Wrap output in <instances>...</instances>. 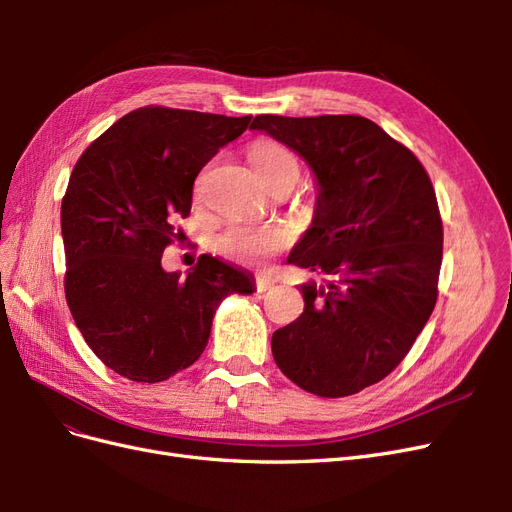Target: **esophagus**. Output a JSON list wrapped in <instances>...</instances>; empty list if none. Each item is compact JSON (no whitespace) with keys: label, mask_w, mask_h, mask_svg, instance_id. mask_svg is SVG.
I'll list each match as a JSON object with an SVG mask.
<instances>
[{"label":"esophagus","mask_w":512,"mask_h":512,"mask_svg":"<svg viewBox=\"0 0 512 512\" xmlns=\"http://www.w3.org/2000/svg\"><path fill=\"white\" fill-rule=\"evenodd\" d=\"M277 284V280H275V277L273 275H258L256 277V290L258 292H267V290H271L273 286Z\"/></svg>","instance_id":"esophagus-1"}]
</instances>
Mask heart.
Listing matches in <instances>:
<instances>
[{
  "label": "heart",
  "instance_id": "b5f03b06",
  "mask_svg": "<svg viewBox=\"0 0 512 512\" xmlns=\"http://www.w3.org/2000/svg\"><path fill=\"white\" fill-rule=\"evenodd\" d=\"M250 162L256 170L258 179L267 185H273L284 177H292L294 181L299 179V164L294 160L292 153L277 145L273 141H260L250 149ZM290 235L288 230L267 224V226H254V224H230L222 235L215 237V250L222 256L250 262V265H262L273 254L288 245Z\"/></svg>",
  "mask_w": 512,
  "mask_h": 512
}]
</instances>
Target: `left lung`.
Returning a JSON list of instances; mask_svg holds the SVG:
<instances>
[{
    "instance_id": "1",
    "label": "left lung",
    "mask_w": 512,
    "mask_h": 512,
    "mask_svg": "<svg viewBox=\"0 0 512 512\" xmlns=\"http://www.w3.org/2000/svg\"><path fill=\"white\" fill-rule=\"evenodd\" d=\"M250 130L297 151L318 188L288 265L322 284H301L305 309L273 333V359L307 393H359L401 363L436 305V192L414 153L365 117L258 115Z\"/></svg>"
}]
</instances>
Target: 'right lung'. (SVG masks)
<instances>
[{"mask_svg": "<svg viewBox=\"0 0 512 512\" xmlns=\"http://www.w3.org/2000/svg\"><path fill=\"white\" fill-rule=\"evenodd\" d=\"M250 119L145 106L76 162L61 203L66 301L87 346L119 376L151 384L190 367L220 303L256 290L252 273L213 256L185 277L162 269L200 168Z\"/></svg>", "mask_w": 512, "mask_h": 512, "instance_id": "right-lung-1", "label": "right lung"}]
</instances>
